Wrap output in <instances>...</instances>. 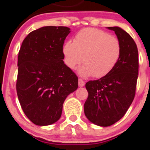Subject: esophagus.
Returning <instances> with one entry per match:
<instances>
[{"mask_svg": "<svg viewBox=\"0 0 150 150\" xmlns=\"http://www.w3.org/2000/svg\"><path fill=\"white\" fill-rule=\"evenodd\" d=\"M78 85L80 87H83L84 85H85V82H84L83 80H82V79H79L78 80Z\"/></svg>", "mask_w": 150, "mask_h": 150, "instance_id": "obj_1", "label": "esophagus"}]
</instances>
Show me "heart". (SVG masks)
I'll use <instances>...</instances> for the list:
<instances>
[{
    "instance_id": "heart-1",
    "label": "heart",
    "mask_w": 150,
    "mask_h": 150,
    "mask_svg": "<svg viewBox=\"0 0 150 150\" xmlns=\"http://www.w3.org/2000/svg\"><path fill=\"white\" fill-rule=\"evenodd\" d=\"M63 52L65 64L70 69L80 64L82 57L83 65L79 70L81 76L92 75L101 77L116 66L121 53V46L114 36L98 29L87 28L75 35L73 42H65Z\"/></svg>"
}]
</instances>
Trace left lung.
I'll return each instance as SVG.
<instances>
[{
  "mask_svg": "<svg viewBox=\"0 0 150 150\" xmlns=\"http://www.w3.org/2000/svg\"><path fill=\"white\" fill-rule=\"evenodd\" d=\"M114 31L121 46L116 66L99 80L86 83L88 98L84 111L91 123L107 127L118 121L128 111L135 94L138 76V51L128 33L119 27H108Z\"/></svg>",
  "mask_w": 150,
  "mask_h": 150,
  "instance_id": "left-lung-1",
  "label": "left lung"
}]
</instances>
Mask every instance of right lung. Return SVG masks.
I'll list each match as a JSON object with an SVG mask.
<instances>
[{
  "instance_id": "obj_1",
  "label": "right lung",
  "mask_w": 150,
  "mask_h": 150,
  "mask_svg": "<svg viewBox=\"0 0 150 150\" xmlns=\"http://www.w3.org/2000/svg\"><path fill=\"white\" fill-rule=\"evenodd\" d=\"M70 32L67 27H42L26 37L19 51L17 94L35 125L58 121L65 99L78 87L76 75L63 61V46Z\"/></svg>"
}]
</instances>
